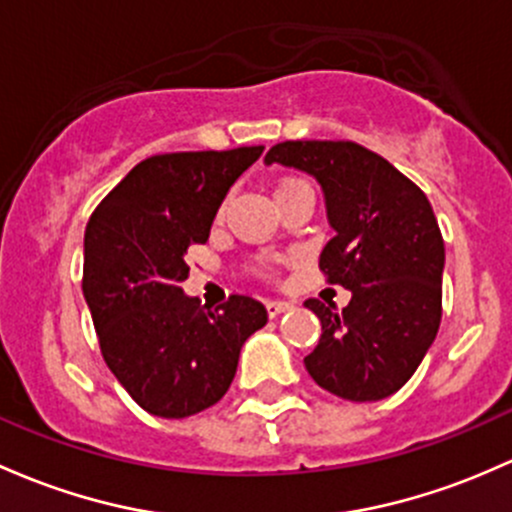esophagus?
<instances>
[{"label": "esophagus", "instance_id": "esophagus-1", "mask_svg": "<svg viewBox=\"0 0 512 512\" xmlns=\"http://www.w3.org/2000/svg\"><path fill=\"white\" fill-rule=\"evenodd\" d=\"M265 306H267V314H270L272 319H274V316H279V314H284V311L292 309V304H289V301H284V299H267Z\"/></svg>", "mask_w": 512, "mask_h": 512}]
</instances>
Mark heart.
Segmentation results:
<instances>
[{
  "instance_id": "1",
  "label": "heart",
  "mask_w": 512,
  "mask_h": 512,
  "mask_svg": "<svg viewBox=\"0 0 512 512\" xmlns=\"http://www.w3.org/2000/svg\"><path fill=\"white\" fill-rule=\"evenodd\" d=\"M301 184H306V181H301V179H284L282 184L277 186V191H279V188H287V186H301ZM223 215H225V203H223V206L218 208V220H223ZM257 270H262V267L257 265Z\"/></svg>"
}]
</instances>
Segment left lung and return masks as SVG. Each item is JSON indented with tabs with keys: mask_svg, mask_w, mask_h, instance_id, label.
Listing matches in <instances>:
<instances>
[{
	"mask_svg": "<svg viewBox=\"0 0 512 512\" xmlns=\"http://www.w3.org/2000/svg\"><path fill=\"white\" fill-rule=\"evenodd\" d=\"M265 161L306 171L324 188L336 235L319 270L353 292L343 311L304 301L321 321L306 370L343 400H383L412 378L441 324L444 238L432 206L390 161L348 139L274 144Z\"/></svg>",
	"mask_w": 512,
	"mask_h": 512,
	"instance_id": "obj_1",
	"label": "left lung"
}]
</instances>
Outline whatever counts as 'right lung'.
<instances>
[{
    "label": "right lung",
    "instance_id": "obj_1",
    "mask_svg": "<svg viewBox=\"0 0 512 512\" xmlns=\"http://www.w3.org/2000/svg\"><path fill=\"white\" fill-rule=\"evenodd\" d=\"M265 147L171 152L139 161L85 228L83 294L107 368L149 414L184 419L228 392L240 348L267 309L230 294L186 297V252L208 240L225 193Z\"/></svg>",
    "mask_w": 512,
    "mask_h": 512
}]
</instances>
